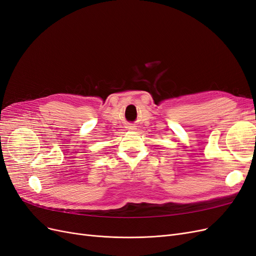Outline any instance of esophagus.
I'll list each match as a JSON object with an SVG mask.
<instances>
[{
	"mask_svg": "<svg viewBox=\"0 0 256 256\" xmlns=\"http://www.w3.org/2000/svg\"><path fill=\"white\" fill-rule=\"evenodd\" d=\"M129 129H134V128H129Z\"/></svg>",
	"mask_w": 256,
	"mask_h": 256,
	"instance_id": "obj_1",
	"label": "esophagus"
}]
</instances>
